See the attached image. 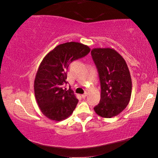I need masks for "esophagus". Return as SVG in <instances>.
<instances>
[{
  "label": "esophagus",
  "instance_id": "esophagus-1",
  "mask_svg": "<svg viewBox=\"0 0 158 158\" xmlns=\"http://www.w3.org/2000/svg\"><path fill=\"white\" fill-rule=\"evenodd\" d=\"M86 97H87V93H85L84 94H81V97H82L83 99H85Z\"/></svg>",
  "mask_w": 158,
  "mask_h": 158
}]
</instances>
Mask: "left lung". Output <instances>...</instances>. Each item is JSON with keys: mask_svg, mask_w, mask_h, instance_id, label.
Listing matches in <instances>:
<instances>
[{"mask_svg": "<svg viewBox=\"0 0 158 158\" xmlns=\"http://www.w3.org/2000/svg\"><path fill=\"white\" fill-rule=\"evenodd\" d=\"M91 56L99 72L100 102L94 111L103 118H111L123 111L131 99L132 82L123 56L113 48H94Z\"/></svg>", "mask_w": 158, "mask_h": 158, "instance_id": "left-lung-1", "label": "left lung"}]
</instances>
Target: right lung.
<instances>
[{
  "mask_svg": "<svg viewBox=\"0 0 158 158\" xmlns=\"http://www.w3.org/2000/svg\"><path fill=\"white\" fill-rule=\"evenodd\" d=\"M90 49L70 41L56 46L41 61L34 81V91L39 109L46 117L61 121L73 114L79 100L73 90L63 89L70 62L84 57Z\"/></svg>",
  "mask_w": 158,
  "mask_h": 158,
  "instance_id": "add662e5",
  "label": "right lung"
}]
</instances>
